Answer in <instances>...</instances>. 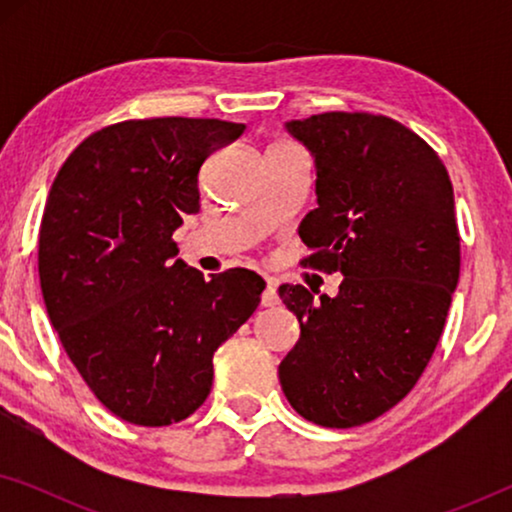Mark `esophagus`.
<instances>
[{"instance_id":"obj_1","label":"esophagus","mask_w":512,"mask_h":512,"mask_svg":"<svg viewBox=\"0 0 512 512\" xmlns=\"http://www.w3.org/2000/svg\"><path fill=\"white\" fill-rule=\"evenodd\" d=\"M261 305L263 307H275L279 305V296H277V286L275 282H268V286H265L263 296H261Z\"/></svg>"}]
</instances>
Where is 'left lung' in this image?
<instances>
[{
    "instance_id": "left-lung-1",
    "label": "left lung",
    "mask_w": 512,
    "mask_h": 512,
    "mask_svg": "<svg viewBox=\"0 0 512 512\" xmlns=\"http://www.w3.org/2000/svg\"><path fill=\"white\" fill-rule=\"evenodd\" d=\"M286 128L317 160L303 265L345 279L317 303L305 286H279L300 321L279 382L307 422L352 429L410 394L443 333L461 265L452 181L438 153L389 116L326 111Z\"/></svg>"
}]
</instances>
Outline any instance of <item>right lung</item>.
Listing matches in <instances>:
<instances>
[{"instance_id": "right-lung-1", "label": "right lung", "mask_w": 512, "mask_h": 512, "mask_svg": "<svg viewBox=\"0 0 512 512\" xmlns=\"http://www.w3.org/2000/svg\"><path fill=\"white\" fill-rule=\"evenodd\" d=\"M242 123L135 118L69 153L39 228V282L69 361L109 412L177 424L205 403L214 352L256 312L265 282L212 279L177 256L172 233L200 212V167Z\"/></svg>"}]
</instances>
